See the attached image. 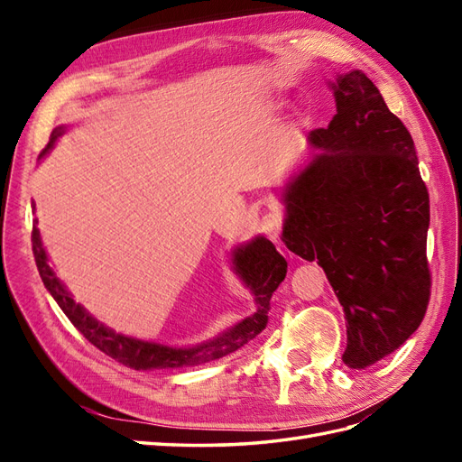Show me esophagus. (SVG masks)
<instances>
[{
    "mask_svg": "<svg viewBox=\"0 0 462 462\" xmlns=\"http://www.w3.org/2000/svg\"><path fill=\"white\" fill-rule=\"evenodd\" d=\"M258 227L260 231L268 236V239L272 241H277L279 233H282V216L275 214V212H270L262 216V219L258 221Z\"/></svg>",
    "mask_w": 462,
    "mask_h": 462,
    "instance_id": "esophagus-1",
    "label": "esophagus"
}]
</instances>
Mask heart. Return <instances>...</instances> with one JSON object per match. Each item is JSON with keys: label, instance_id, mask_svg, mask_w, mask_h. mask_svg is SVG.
I'll list each match as a JSON object with an SVG mask.
<instances>
[{"label": "heart", "instance_id": "1", "mask_svg": "<svg viewBox=\"0 0 462 462\" xmlns=\"http://www.w3.org/2000/svg\"><path fill=\"white\" fill-rule=\"evenodd\" d=\"M270 107H272V109H279V107H283V102H273Z\"/></svg>", "mask_w": 462, "mask_h": 462}]
</instances>
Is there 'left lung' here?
Masks as SVG:
<instances>
[{
  "instance_id": "obj_1",
  "label": "left lung",
  "mask_w": 462,
  "mask_h": 462,
  "mask_svg": "<svg viewBox=\"0 0 462 462\" xmlns=\"http://www.w3.org/2000/svg\"><path fill=\"white\" fill-rule=\"evenodd\" d=\"M337 114L309 134L312 153L279 199L282 241L318 262L346 319L343 362L362 370L391 355L430 300V197L412 136L358 69L329 82Z\"/></svg>"
}]
</instances>
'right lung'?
<instances>
[{
    "label": "right lung",
    "mask_w": 462,
    "mask_h": 462,
    "mask_svg": "<svg viewBox=\"0 0 462 462\" xmlns=\"http://www.w3.org/2000/svg\"><path fill=\"white\" fill-rule=\"evenodd\" d=\"M67 131V125L55 127L48 146L42 150L40 160L46 158V153L58 143V138ZM32 209L36 206L32 204ZM38 219H34L32 227V253L38 265V272L44 287L50 291L53 300L60 304L63 314L71 319V324L85 335V337L102 353L117 360L119 365L133 370H173L206 365L209 360H217L227 356L241 348L248 341H253L256 335L268 324V310L273 291L279 287L287 275V262L277 253L272 241L262 235H256L245 245L233 248V272L241 279L243 285L250 291L254 299L256 310L248 318L236 321L233 328H227L216 335L214 339L199 343L194 346H170L163 343H153L129 337V335L117 333L107 328L102 321H97L82 304L75 302L71 292L61 283V279L55 275L46 254L44 243H42L40 229L36 227Z\"/></svg>",
    "instance_id": "obj_1"
}]
</instances>
